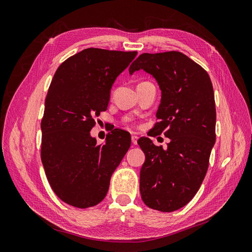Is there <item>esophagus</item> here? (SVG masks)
Masks as SVG:
<instances>
[{"mask_svg":"<svg viewBox=\"0 0 252 252\" xmlns=\"http://www.w3.org/2000/svg\"><path fill=\"white\" fill-rule=\"evenodd\" d=\"M138 136H136V135H132L131 136V142H132V145H136V144H138Z\"/></svg>","mask_w":252,"mask_h":252,"instance_id":"34e87169","label":"esophagus"}]
</instances>
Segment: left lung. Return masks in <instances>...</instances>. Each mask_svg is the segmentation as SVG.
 Wrapping results in <instances>:
<instances>
[{
  "label": "left lung",
  "instance_id": "obj_1",
  "mask_svg": "<svg viewBox=\"0 0 252 252\" xmlns=\"http://www.w3.org/2000/svg\"><path fill=\"white\" fill-rule=\"evenodd\" d=\"M140 69L162 91L152 130L170 139L166 150L149 138L138 141L145 154L140 192L149 208L171 212L192 200L207 172L216 143L215 94L207 71L179 51L142 53L129 72Z\"/></svg>",
  "mask_w": 252,
  "mask_h": 252
}]
</instances>
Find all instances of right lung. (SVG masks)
Instances as JSON below:
<instances>
[{
  "label": "right lung",
  "instance_id": "add662e5",
  "mask_svg": "<svg viewBox=\"0 0 252 252\" xmlns=\"http://www.w3.org/2000/svg\"><path fill=\"white\" fill-rule=\"evenodd\" d=\"M136 53L87 48L64 61L53 75L41 122V159L53 192L73 207L103 201L130 147L127 131L114 129L97 145L90 130L107 109L112 84Z\"/></svg>",
  "mask_w": 252,
  "mask_h": 252
}]
</instances>
